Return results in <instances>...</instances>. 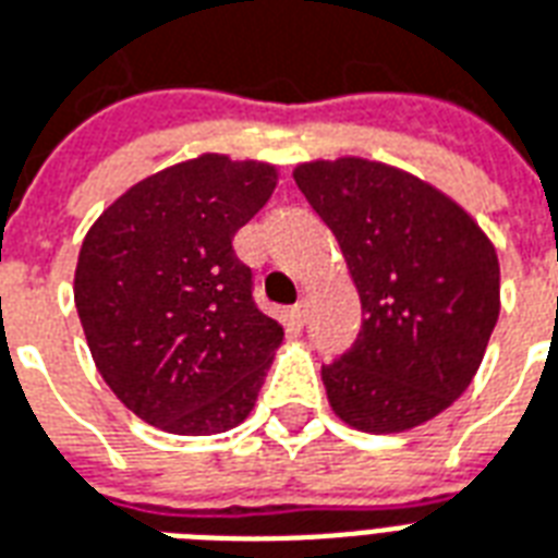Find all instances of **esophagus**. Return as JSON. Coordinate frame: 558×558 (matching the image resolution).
<instances>
[{
  "instance_id": "1",
  "label": "esophagus",
  "mask_w": 558,
  "mask_h": 558,
  "mask_svg": "<svg viewBox=\"0 0 558 558\" xmlns=\"http://www.w3.org/2000/svg\"><path fill=\"white\" fill-rule=\"evenodd\" d=\"M304 316H307V311H304V304H292L290 307V319H292V325H295V328H301V325H304Z\"/></svg>"
}]
</instances>
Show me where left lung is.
Masks as SVG:
<instances>
[{
	"instance_id": "left-lung-1",
	"label": "left lung",
	"mask_w": 558,
	"mask_h": 558,
	"mask_svg": "<svg viewBox=\"0 0 558 558\" xmlns=\"http://www.w3.org/2000/svg\"><path fill=\"white\" fill-rule=\"evenodd\" d=\"M295 183L361 295L357 340L322 366L333 414L373 435L426 423L482 363L499 316L497 251L456 201L390 165L307 162Z\"/></svg>"
}]
</instances>
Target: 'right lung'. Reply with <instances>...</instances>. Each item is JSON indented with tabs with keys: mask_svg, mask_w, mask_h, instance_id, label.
Masks as SVG:
<instances>
[{
	"mask_svg": "<svg viewBox=\"0 0 558 558\" xmlns=\"http://www.w3.org/2000/svg\"><path fill=\"white\" fill-rule=\"evenodd\" d=\"M275 168L206 153L132 185L82 242L73 299L114 396L171 435H218L257 402L283 328L254 301L233 236Z\"/></svg>",
	"mask_w": 558,
	"mask_h": 558,
	"instance_id": "obj_1",
	"label": "right lung"
}]
</instances>
